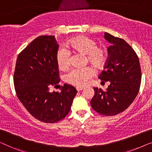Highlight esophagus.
<instances>
[{"instance_id":"1","label":"esophagus","mask_w":152,"mask_h":152,"mask_svg":"<svg viewBox=\"0 0 152 152\" xmlns=\"http://www.w3.org/2000/svg\"><path fill=\"white\" fill-rule=\"evenodd\" d=\"M76 89L78 92H80V91H82L83 89H84V88H82V87H77Z\"/></svg>"}]
</instances>
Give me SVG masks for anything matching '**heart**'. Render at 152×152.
<instances>
[{"label":"heart","instance_id":"b5f03b06","mask_svg":"<svg viewBox=\"0 0 152 152\" xmlns=\"http://www.w3.org/2000/svg\"><path fill=\"white\" fill-rule=\"evenodd\" d=\"M66 47L75 53L86 55V62L96 69H101L107 64L108 53L104 46L97 45L94 39L86 36L74 37L66 43ZM56 61L59 69L65 70L70 67L71 63L70 53L65 48H60L56 54ZM94 70L90 67L75 68L68 72L65 80L68 84L77 87H84L88 84L94 75Z\"/></svg>","mask_w":152,"mask_h":152}]
</instances>
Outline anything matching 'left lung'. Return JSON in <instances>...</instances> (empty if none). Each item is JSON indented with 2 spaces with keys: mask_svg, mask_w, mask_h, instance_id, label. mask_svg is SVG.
<instances>
[{
  "mask_svg": "<svg viewBox=\"0 0 152 152\" xmlns=\"http://www.w3.org/2000/svg\"><path fill=\"white\" fill-rule=\"evenodd\" d=\"M104 38L111 45L99 79L102 82H110V85L106 91L94 88L91 105L101 115L113 116L123 112L136 98L141 83V69L138 55L125 41L107 32Z\"/></svg>",
  "mask_w": 152,
  "mask_h": 152,
  "instance_id": "left-lung-1",
  "label": "left lung"
}]
</instances>
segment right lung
Masks as SVG:
<instances>
[{"instance_id": "1", "label": "right lung", "mask_w": 152, "mask_h": 152, "mask_svg": "<svg viewBox=\"0 0 152 152\" xmlns=\"http://www.w3.org/2000/svg\"><path fill=\"white\" fill-rule=\"evenodd\" d=\"M59 45L55 36H40L18 55L14 74L16 95L27 111L36 119L55 123L69 113L77 91L64 84L60 93L49 91L59 82L56 61Z\"/></svg>"}]
</instances>
